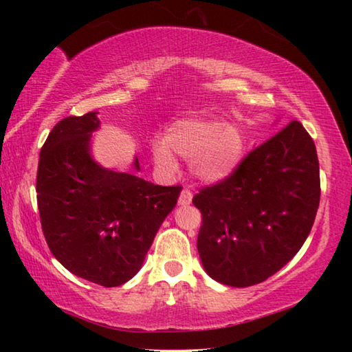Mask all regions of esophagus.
I'll list each match as a JSON object with an SVG mask.
<instances>
[{
  "instance_id": "34e87169",
  "label": "esophagus",
  "mask_w": 352,
  "mask_h": 352,
  "mask_svg": "<svg viewBox=\"0 0 352 352\" xmlns=\"http://www.w3.org/2000/svg\"><path fill=\"white\" fill-rule=\"evenodd\" d=\"M190 201H192V190L183 189L180 192V197H178V205L186 206L190 204Z\"/></svg>"
}]
</instances>
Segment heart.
I'll return each instance as SVG.
<instances>
[{
  "instance_id": "b5f03b06",
  "label": "heart",
  "mask_w": 352,
  "mask_h": 352,
  "mask_svg": "<svg viewBox=\"0 0 352 352\" xmlns=\"http://www.w3.org/2000/svg\"><path fill=\"white\" fill-rule=\"evenodd\" d=\"M174 152L192 160V172L201 180L219 182L241 164L243 138L239 130L222 121L182 118L170 124L166 136L152 141L153 158L162 168H175Z\"/></svg>"
}]
</instances>
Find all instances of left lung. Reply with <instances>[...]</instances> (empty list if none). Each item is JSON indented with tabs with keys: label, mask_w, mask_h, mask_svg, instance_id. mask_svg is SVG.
<instances>
[{
	"label": "left lung",
	"mask_w": 352,
	"mask_h": 352,
	"mask_svg": "<svg viewBox=\"0 0 352 352\" xmlns=\"http://www.w3.org/2000/svg\"><path fill=\"white\" fill-rule=\"evenodd\" d=\"M320 190L317 148L294 119L247 153L233 174L194 195L208 275L233 287L275 275L311 233Z\"/></svg>",
	"instance_id": "1"
}]
</instances>
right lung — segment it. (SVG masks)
I'll list each match as a JSON object with an SVG mask.
<instances>
[{"label": "right lung", "mask_w": 352, "mask_h": 352, "mask_svg": "<svg viewBox=\"0 0 352 352\" xmlns=\"http://www.w3.org/2000/svg\"><path fill=\"white\" fill-rule=\"evenodd\" d=\"M98 127L94 111L56 124L40 152L37 204L47 247L65 269L116 287L140 272L182 186L100 168L90 157Z\"/></svg>", "instance_id": "obj_1"}]
</instances>
